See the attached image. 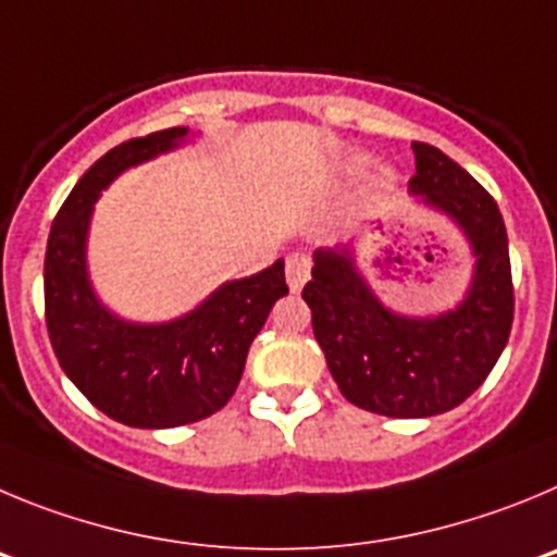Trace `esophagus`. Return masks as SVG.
I'll return each instance as SVG.
<instances>
[{
    "label": "esophagus",
    "instance_id": "1",
    "mask_svg": "<svg viewBox=\"0 0 557 557\" xmlns=\"http://www.w3.org/2000/svg\"><path fill=\"white\" fill-rule=\"evenodd\" d=\"M310 277V258L308 255H288L285 260V280L290 290H302V285Z\"/></svg>",
    "mask_w": 557,
    "mask_h": 557
}]
</instances>
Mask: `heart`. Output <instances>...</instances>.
Masks as SVG:
<instances>
[{
  "label": "heart",
  "instance_id": "obj_1",
  "mask_svg": "<svg viewBox=\"0 0 557 557\" xmlns=\"http://www.w3.org/2000/svg\"><path fill=\"white\" fill-rule=\"evenodd\" d=\"M377 180H380V185H388V183H391V174H388V172H383V174H380Z\"/></svg>",
  "mask_w": 557,
  "mask_h": 557
}]
</instances>
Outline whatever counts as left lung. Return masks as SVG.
Listing matches in <instances>:
<instances>
[{
  "label": "left lung",
  "mask_w": 557,
  "mask_h": 557,
  "mask_svg": "<svg viewBox=\"0 0 557 557\" xmlns=\"http://www.w3.org/2000/svg\"><path fill=\"white\" fill-rule=\"evenodd\" d=\"M410 194L447 213L478 258L463 302L435 319L385 308L347 247L315 249L302 299L330 374L352 405L391 419H424L472 397L508 344L513 324L508 233L497 202L453 158L413 141Z\"/></svg>",
  "instance_id": "8db88e82"
}]
</instances>
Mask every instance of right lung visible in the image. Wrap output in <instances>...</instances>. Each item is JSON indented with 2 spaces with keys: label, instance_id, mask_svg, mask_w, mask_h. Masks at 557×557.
Masks as SVG:
<instances>
[{
  "label": "right lung",
  "instance_id": "obj_1",
  "mask_svg": "<svg viewBox=\"0 0 557 557\" xmlns=\"http://www.w3.org/2000/svg\"><path fill=\"white\" fill-rule=\"evenodd\" d=\"M185 127L129 138L79 177L54 216L44 260L47 330L58 363L94 408L127 428L166 430L208 419L227 405L249 344L288 294L285 263L216 288L183 319L133 324L97 299L85 269V235L102 188L124 169L169 152Z\"/></svg>",
  "mask_w": 557,
  "mask_h": 557
}]
</instances>
